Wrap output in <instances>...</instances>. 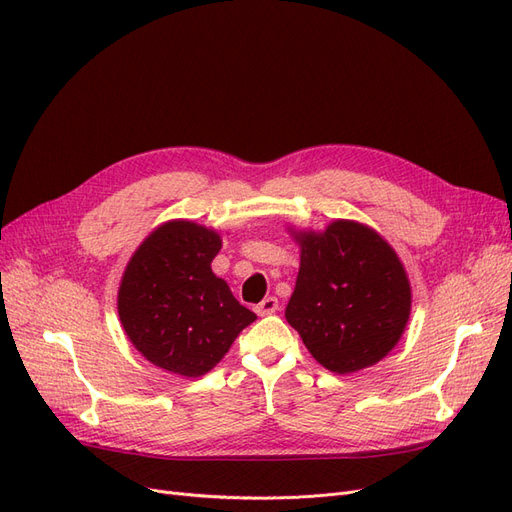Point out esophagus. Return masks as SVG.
I'll list each match as a JSON object with an SVG mask.
<instances>
[{
	"instance_id": "esophagus-1",
	"label": "esophagus",
	"mask_w": 512,
	"mask_h": 512,
	"mask_svg": "<svg viewBox=\"0 0 512 512\" xmlns=\"http://www.w3.org/2000/svg\"><path fill=\"white\" fill-rule=\"evenodd\" d=\"M277 309H280V303H277L275 297H267L265 301H260L256 305V314L258 316H269V314H275Z\"/></svg>"
}]
</instances>
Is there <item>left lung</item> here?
<instances>
[{
	"label": "left lung",
	"instance_id": "obj_1",
	"mask_svg": "<svg viewBox=\"0 0 512 512\" xmlns=\"http://www.w3.org/2000/svg\"><path fill=\"white\" fill-rule=\"evenodd\" d=\"M301 245L286 320L333 374L376 365L404 333L412 290L404 265L376 230L335 220L322 232L292 230Z\"/></svg>",
	"mask_w": 512,
	"mask_h": 512
}]
</instances>
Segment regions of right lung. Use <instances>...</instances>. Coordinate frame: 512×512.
<instances>
[{"instance_id": "1", "label": "right lung", "mask_w": 512, "mask_h": 512, "mask_svg": "<svg viewBox=\"0 0 512 512\" xmlns=\"http://www.w3.org/2000/svg\"><path fill=\"white\" fill-rule=\"evenodd\" d=\"M222 237L188 220L158 226L138 245L121 277L119 320L149 363L198 378L218 365L256 320L211 271Z\"/></svg>"}]
</instances>
